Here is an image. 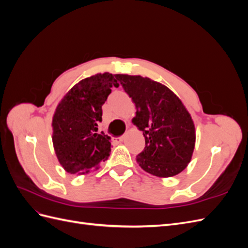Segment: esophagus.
Masks as SVG:
<instances>
[{
  "label": "esophagus",
  "mask_w": 248,
  "mask_h": 248,
  "mask_svg": "<svg viewBox=\"0 0 248 248\" xmlns=\"http://www.w3.org/2000/svg\"><path fill=\"white\" fill-rule=\"evenodd\" d=\"M125 138H126V136L124 134V136H122V137L117 138V139H116V140H117V141H119V142H121V141H123V140H125Z\"/></svg>",
  "instance_id": "34e87169"
}]
</instances>
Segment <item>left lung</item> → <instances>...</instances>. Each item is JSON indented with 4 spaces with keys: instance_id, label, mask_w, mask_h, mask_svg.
<instances>
[{
    "instance_id": "1",
    "label": "left lung",
    "mask_w": 248,
    "mask_h": 248,
    "mask_svg": "<svg viewBox=\"0 0 248 248\" xmlns=\"http://www.w3.org/2000/svg\"><path fill=\"white\" fill-rule=\"evenodd\" d=\"M136 104L132 123L142 131L146 146L137 156L145 171L159 178L180 174L191 160L196 127L181 99L158 81L140 76L116 74Z\"/></svg>"
}]
</instances>
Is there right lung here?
<instances>
[{"mask_svg": "<svg viewBox=\"0 0 248 248\" xmlns=\"http://www.w3.org/2000/svg\"><path fill=\"white\" fill-rule=\"evenodd\" d=\"M116 76L97 73L74 85L58 103L52 116V145L60 164L69 174L87 175L97 170L110 152V137L98 132L102 106Z\"/></svg>", "mask_w": 248, "mask_h": 248, "instance_id": "obj_1", "label": "right lung"}]
</instances>
